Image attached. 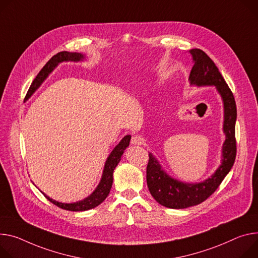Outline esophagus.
Returning <instances> with one entry per match:
<instances>
[{
  "label": "esophagus",
  "instance_id": "obj_1",
  "mask_svg": "<svg viewBox=\"0 0 258 258\" xmlns=\"http://www.w3.org/2000/svg\"><path fill=\"white\" fill-rule=\"evenodd\" d=\"M145 143V139L142 137V136H139V135H136L132 138V144L133 145H143Z\"/></svg>",
  "mask_w": 258,
  "mask_h": 258
}]
</instances>
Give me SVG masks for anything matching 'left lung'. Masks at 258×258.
<instances>
[{"label": "left lung", "mask_w": 258, "mask_h": 258, "mask_svg": "<svg viewBox=\"0 0 258 258\" xmlns=\"http://www.w3.org/2000/svg\"><path fill=\"white\" fill-rule=\"evenodd\" d=\"M194 59V67L189 74L190 85L215 86L223 103L224 119L223 133L225 141L222 145L221 163L215 173L200 183H187L171 177L162 170L159 161L149 153L146 180L149 191L154 200L171 209H185L206 201L221 184L233 166L237 154L235 127L237 107L235 98L218 68L203 50H189Z\"/></svg>", "instance_id": "left-lung-1"}]
</instances>
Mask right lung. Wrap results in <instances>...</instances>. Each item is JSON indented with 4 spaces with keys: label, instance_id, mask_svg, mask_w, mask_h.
I'll list each match as a JSON object with an SVG mask.
<instances>
[{
    "label": "right lung",
    "instance_id": "obj_1",
    "mask_svg": "<svg viewBox=\"0 0 258 258\" xmlns=\"http://www.w3.org/2000/svg\"><path fill=\"white\" fill-rule=\"evenodd\" d=\"M83 59H85V55L82 53H78V52L61 51V52H58L57 54L53 55L47 62H46V64L42 68V70L37 75V77L34 79L33 83L31 84V86L28 90L26 100H29L32 97L33 93L40 87V85L44 82V80L46 78L48 77V75L57 67L58 63H60L62 61H81ZM130 141H131V135H126L121 140V141L115 146V148L112 150V152L110 153V155L108 156V158L105 162L103 175H102L99 185L97 186V188L90 196H88L84 200L76 202V203L67 204V203L56 202L46 196L44 192H42V191L41 192L49 202H51L52 204H54L55 206H57L63 210L75 211V212H77V211H86V210L96 208L101 203H103L106 200V198L108 197L111 187H112V183H113V172H114L115 168L117 167V165H118V162L120 161L124 150L126 149V147H128Z\"/></svg>",
    "mask_w": 258,
    "mask_h": 258
}]
</instances>
